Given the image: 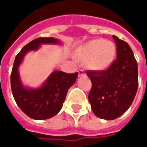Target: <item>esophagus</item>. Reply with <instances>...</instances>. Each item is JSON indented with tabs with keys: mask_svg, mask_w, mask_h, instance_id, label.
Instances as JSON below:
<instances>
[{
	"mask_svg": "<svg viewBox=\"0 0 147 147\" xmlns=\"http://www.w3.org/2000/svg\"><path fill=\"white\" fill-rule=\"evenodd\" d=\"M78 72H79V76H86V72H85L83 70H79Z\"/></svg>",
	"mask_w": 147,
	"mask_h": 147,
	"instance_id": "1",
	"label": "esophagus"
}]
</instances>
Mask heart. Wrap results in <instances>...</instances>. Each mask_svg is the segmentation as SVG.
<instances>
[{"label": "heart", "instance_id": "b5f03b06", "mask_svg": "<svg viewBox=\"0 0 147 147\" xmlns=\"http://www.w3.org/2000/svg\"><path fill=\"white\" fill-rule=\"evenodd\" d=\"M78 55L84 60H88L90 68L97 71L105 70L114 61L116 46L111 41L93 39L78 50Z\"/></svg>", "mask_w": 147, "mask_h": 147}]
</instances>
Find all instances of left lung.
<instances>
[{"label": "left lung", "instance_id": "left-lung-1", "mask_svg": "<svg viewBox=\"0 0 147 147\" xmlns=\"http://www.w3.org/2000/svg\"><path fill=\"white\" fill-rule=\"evenodd\" d=\"M117 58L106 71H88L92 87L89 102L94 113L102 119L113 120L127 111L138 88V67L130 46L113 36Z\"/></svg>", "mask_w": 147, "mask_h": 147}]
</instances>
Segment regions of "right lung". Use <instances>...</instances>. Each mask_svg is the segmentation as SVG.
Listing matches in <instances>:
<instances>
[{
  "mask_svg": "<svg viewBox=\"0 0 147 147\" xmlns=\"http://www.w3.org/2000/svg\"><path fill=\"white\" fill-rule=\"evenodd\" d=\"M42 44H61V42L54 38H38L29 42L16 57L10 76L11 90L17 105L27 116L36 120L53 118L59 113L69 88L78 76V72L68 74L54 71L38 88L24 86L19 67L25 55L30 51H37Z\"/></svg>",
  "mask_w": 147,
  "mask_h": 147,
  "instance_id": "add662e5",
  "label": "right lung"
}]
</instances>
